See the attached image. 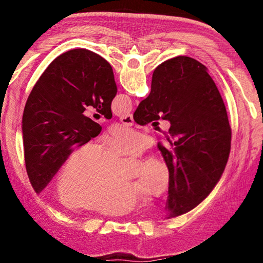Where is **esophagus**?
<instances>
[{
    "mask_svg": "<svg viewBox=\"0 0 263 263\" xmlns=\"http://www.w3.org/2000/svg\"><path fill=\"white\" fill-rule=\"evenodd\" d=\"M119 121L127 126H132L134 124V118H133L132 114H127V115L122 116L121 118H119Z\"/></svg>",
    "mask_w": 263,
    "mask_h": 263,
    "instance_id": "1",
    "label": "esophagus"
}]
</instances>
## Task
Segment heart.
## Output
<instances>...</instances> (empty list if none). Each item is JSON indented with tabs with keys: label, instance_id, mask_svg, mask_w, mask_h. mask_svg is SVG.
<instances>
[{
	"label": "heart",
	"instance_id": "1",
	"mask_svg": "<svg viewBox=\"0 0 263 263\" xmlns=\"http://www.w3.org/2000/svg\"><path fill=\"white\" fill-rule=\"evenodd\" d=\"M144 135L126 127H115L101 148L85 144L63 161L55 182L59 201L68 208L102 215H123L144 205L142 196H160L169 185V171L157 158L139 166L135 182L119 181L118 158H136L146 149Z\"/></svg>",
	"mask_w": 263,
	"mask_h": 263
}]
</instances>
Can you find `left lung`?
<instances>
[{
  "mask_svg": "<svg viewBox=\"0 0 263 263\" xmlns=\"http://www.w3.org/2000/svg\"><path fill=\"white\" fill-rule=\"evenodd\" d=\"M116 93L112 67L90 50L67 51L45 70L29 94L22 121L26 171L36 193L48 184L73 147L101 133L102 127L83 115L85 106L110 119Z\"/></svg>",
  "mask_w": 263,
  "mask_h": 263,
  "instance_id": "obj_1",
  "label": "left lung"
}]
</instances>
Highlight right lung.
Segmentation results:
<instances>
[{
	"label": "right lung",
	"instance_id": "add662e5",
	"mask_svg": "<svg viewBox=\"0 0 263 263\" xmlns=\"http://www.w3.org/2000/svg\"><path fill=\"white\" fill-rule=\"evenodd\" d=\"M160 113L171 123L166 141L158 148L169 170L166 210L173 218L195 209L216 186L227 164L232 130L208 68L185 55L156 68L150 94L134 119L144 126Z\"/></svg>",
	"mask_w": 263,
	"mask_h": 263
}]
</instances>
